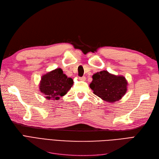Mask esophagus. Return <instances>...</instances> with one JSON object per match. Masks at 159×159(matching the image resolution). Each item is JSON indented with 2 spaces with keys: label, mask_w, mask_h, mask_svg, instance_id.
<instances>
[{
  "label": "esophagus",
  "mask_w": 159,
  "mask_h": 159,
  "mask_svg": "<svg viewBox=\"0 0 159 159\" xmlns=\"http://www.w3.org/2000/svg\"><path fill=\"white\" fill-rule=\"evenodd\" d=\"M85 76H83V77H80L79 78V80H80V81H85Z\"/></svg>",
  "instance_id": "obj_1"
}]
</instances>
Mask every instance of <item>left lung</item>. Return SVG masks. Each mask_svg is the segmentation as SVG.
Returning a JSON list of instances; mask_svg holds the SVG:
<instances>
[{
    "mask_svg": "<svg viewBox=\"0 0 159 159\" xmlns=\"http://www.w3.org/2000/svg\"><path fill=\"white\" fill-rule=\"evenodd\" d=\"M92 78L90 88L95 95L105 102H117L126 93L127 82L123 76L115 75L103 70L95 74Z\"/></svg>",
    "mask_w": 159,
    "mask_h": 159,
    "instance_id": "obj_1",
    "label": "left lung"
}]
</instances>
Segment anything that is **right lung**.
<instances>
[{"label": "right lung", "instance_id": "add662e5", "mask_svg": "<svg viewBox=\"0 0 159 159\" xmlns=\"http://www.w3.org/2000/svg\"><path fill=\"white\" fill-rule=\"evenodd\" d=\"M74 81L68 78L61 68H57L42 77L40 90L47 99L58 100L72 87Z\"/></svg>", "mask_w": 159, "mask_h": 159}]
</instances>
